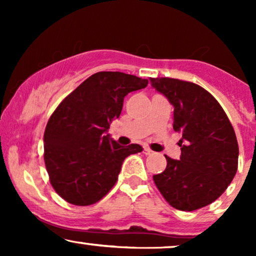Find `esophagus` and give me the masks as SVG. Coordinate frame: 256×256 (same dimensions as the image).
Returning a JSON list of instances; mask_svg holds the SVG:
<instances>
[{"mask_svg": "<svg viewBox=\"0 0 256 256\" xmlns=\"http://www.w3.org/2000/svg\"><path fill=\"white\" fill-rule=\"evenodd\" d=\"M143 152H144L146 155H150V154H152V152H152L150 148H146H146L143 149Z\"/></svg>", "mask_w": 256, "mask_h": 256, "instance_id": "34e87169", "label": "esophagus"}]
</instances>
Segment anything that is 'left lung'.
Returning <instances> with one entry per match:
<instances>
[{"label": "left lung", "instance_id": "obj_1", "mask_svg": "<svg viewBox=\"0 0 256 256\" xmlns=\"http://www.w3.org/2000/svg\"><path fill=\"white\" fill-rule=\"evenodd\" d=\"M174 107L173 128L180 132V158L152 176L164 198L179 210L210 204L228 189L238 167V143L219 102L200 85L180 79L150 78Z\"/></svg>", "mask_w": 256, "mask_h": 256}]
</instances>
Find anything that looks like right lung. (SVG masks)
Here are the masks:
<instances>
[{
  "label": "right lung",
  "mask_w": 256,
  "mask_h": 256,
  "mask_svg": "<svg viewBox=\"0 0 256 256\" xmlns=\"http://www.w3.org/2000/svg\"><path fill=\"white\" fill-rule=\"evenodd\" d=\"M148 79L122 72H98L62 100L44 131V162L52 186L64 201L90 206L118 180L122 161L143 150L120 146L106 134L118 119L124 98Z\"/></svg>",
  "instance_id": "1"
}]
</instances>
